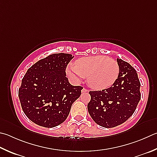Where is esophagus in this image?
<instances>
[{
	"label": "esophagus",
	"mask_w": 157,
	"mask_h": 157,
	"mask_svg": "<svg viewBox=\"0 0 157 157\" xmlns=\"http://www.w3.org/2000/svg\"><path fill=\"white\" fill-rule=\"evenodd\" d=\"M87 91H88V90L86 89V88H83V89L82 90V93H86V92H87Z\"/></svg>",
	"instance_id": "obj_1"
}]
</instances>
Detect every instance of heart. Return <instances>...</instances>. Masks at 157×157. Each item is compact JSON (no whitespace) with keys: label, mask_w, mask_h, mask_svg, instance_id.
Wrapping results in <instances>:
<instances>
[{"label":"heart","mask_w":157,"mask_h":157,"mask_svg":"<svg viewBox=\"0 0 157 157\" xmlns=\"http://www.w3.org/2000/svg\"><path fill=\"white\" fill-rule=\"evenodd\" d=\"M68 76L75 82L87 77L88 84L96 89L110 87L119 73V66L114 59L104 56L85 57L70 64L67 69Z\"/></svg>","instance_id":"heart-1"}]
</instances>
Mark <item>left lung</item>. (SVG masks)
<instances>
[{"label": "left lung", "instance_id": "obj_1", "mask_svg": "<svg viewBox=\"0 0 157 157\" xmlns=\"http://www.w3.org/2000/svg\"><path fill=\"white\" fill-rule=\"evenodd\" d=\"M117 61L119 73L112 86L89 92L88 113L96 124L108 128L127 121L141 99V84L136 70L121 59L117 58Z\"/></svg>", "mask_w": 157, "mask_h": 157}]
</instances>
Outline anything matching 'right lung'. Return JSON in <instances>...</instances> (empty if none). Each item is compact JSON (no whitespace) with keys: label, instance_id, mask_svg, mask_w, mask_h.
<instances>
[{"label":"right lung","instance_id":"right-lung-1","mask_svg":"<svg viewBox=\"0 0 157 157\" xmlns=\"http://www.w3.org/2000/svg\"><path fill=\"white\" fill-rule=\"evenodd\" d=\"M73 58L71 54L54 53L27 70L18 97L22 110L33 123L53 128L66 120L83 88L71 85L66 77L67 67Z\"/></svg>","mask_w":157,"mask_h":157}]
</instances>
